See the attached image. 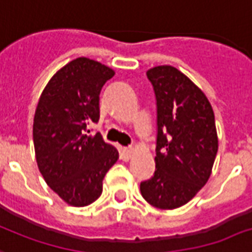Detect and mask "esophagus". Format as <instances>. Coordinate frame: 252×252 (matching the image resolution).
Segmentation results:
<instances>
[{
    "label": "esophagus",
    "instance_id": "obj_1",
    "mask_svg": "<svg viewBox=\"0 0 252 252\" xmlns=\"http://www.w3.org/2000/svg\"><path fill=\"white\" fill-rule=\"evenodd\" d=\"M133 155V149L132 148H122V156L124 160H129Z\"/></svg>",
    "mask_w": 252,
    "mask_h": 252
}]
</instances>
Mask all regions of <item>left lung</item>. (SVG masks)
Segmentation results:
<instances>
[{
  "label": "left lung",
  "instance_id": "left-lung-1",
  "mask_svg": "<svg viewBox=\"0 0 252 252\" xmlns=\"http://www.w3.org/2000/svg\"><path fill=\"white\" fill-rule=\"evenodd\" d=\"M157 101L156 170L140 184L152 206H184L202 189L218 151L216 119L202 90L173 66L147 71Z\"/></svg>",
  "mask_w": 252,
  "mask_h": 252
}]
</instances>
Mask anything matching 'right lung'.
<instances>
[{"instance_id": "obj_1", "label": "right lung", "mask_w": 252, "mask_h": 252, "mask_svg": "<svg viewBox=\"0 0 252 252\" xmlns=\"http://www.w3.org/2000/svg\"><path fill=\"white\" fill-rule=\"evenodd\" d=\"M115 71L76 58L53 75L42 91L32 124L38 169L50 189L70 206L95 202L119 152L87 126L100 118L99 95Z\"/></svg>"}]
</instances>
